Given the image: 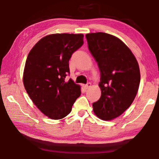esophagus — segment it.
Here are the masks:
<instances>
[{
    "mask_svg": "<svg viewBox=\"0 0 159 159\" xmlns=\"http://www.w3.org/2000/svg\"><path fill=\"white\" fill-rule=\"evenodd\" d=\"M91 87V83H88L87 84H86L85 85H84V88H85V89H88V88Z\"/></svg>",
    "mask_w": 159,
    "mask_h": 159,
    "instance_id": "obj_1",
    "label": "esophagus"
}]
</instances>
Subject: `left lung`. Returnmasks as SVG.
I'll use <instances>...</instances> for the list:
<instances>
[{
	"mask_svg": "<svg viewBox=\"0 0 159 159\" xmlns=\"http://www.w3.org/2000/svg\"><path fill=\"white\" fill-rule=\"evenodd\" d=\"M88 48L101 73V98L93 112L103 120L121 115L135 98L140 83L138 61L130 48L113 35L97 32L85 35Z\"/></svg>",
	"mask_w": 159,
	"mask_h": 159,
	"instance_id": "obj_1",
	"label": "left lung"
}]
</instances>
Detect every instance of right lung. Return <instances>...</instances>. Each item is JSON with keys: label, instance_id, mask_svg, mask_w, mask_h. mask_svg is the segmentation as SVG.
I'll return each mask as SVG.
<instances>
[{"label": "right lung", "instance_id": "add662e5", "mask_svg": "<svg viewBox=\"0 0 159 159\" xmlns=\"http://www.w3.org/2000/svg\"><path fill=\"white\" fill-rule=\"evenodd\" d=\"M82 34H53L38 41L29 52L23 73V83L32 102L43 114L61 119L71 111L81 93L71 79L69 61L83 44Z\"/></svg>", "mask_w": 159, "mask_h": 159}]
</instances>
